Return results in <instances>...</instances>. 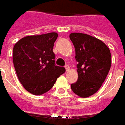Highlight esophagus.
Listing matches in <instances>:
<instances>
[{
    "label": "esophagus",
    "mask_w": 125,
    "mask_h": 125,
    "mask_svg": "<svg viewBox=\"0 0 125 125\" xmlns=\"http://www.w3.org/2000/svg\"><path fill=\"white\" fill-rule=\"evenodd\" d=\"M65 70H66V71H67V72L70 70V66L68 65H65Z\"/></svg>",
    "instance_id": "esophagus-1"
}]
</instances>
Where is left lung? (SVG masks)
<instances>
[{"instance_id":"obj_1","label":"left lung","mask_w":125,"mask_h":125,"mask_svg":"<svg viewBox=\"0 0 125 125\" xmlns=\"http://www.w3.org/2000/svg\"><path fill=\"white\" fill-rule=\"evenodd\" d=\"M75 48L78 79L71 84L72 91L82 98L94 94L106 78L111 66V54L103 41L82 33H72Z\"/></svg>"}]
</instances>
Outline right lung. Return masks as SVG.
Instances as JSON below:
<instances>
[{
	"mask_svg": "<svg viewBox=\"0 0 125 125\" xmlns=\"http://www.w3.org/2000/svg\"><path fill=\"white\" fill-rule=\"evenodd\" d=\"M55 32L21 39L13 48V63L24 88L34 95H41L53 86L65 72L55 65L53 49L58 38Z\"/></svg>",
	"mask_w": 125,
	"mask_h": 125,
	"instance_id": "1",
	"label": "right lung"
}]
</instances>
